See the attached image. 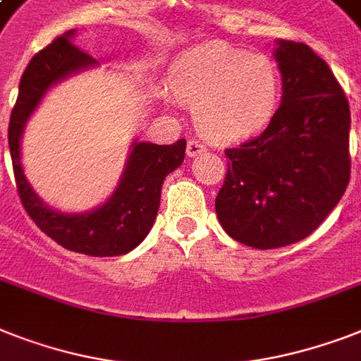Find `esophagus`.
<instances>
[{
    "label": "esophagus",
    "instance_id": "obj_1",
    "mask_svg": "<svg viewBox=\"0 0 361 361\" xmlns=\"http://www.w3.org/2000/svg\"><path fill=\"white\" fill-rule=\"evenodd\" d=\"M206 150H207L206 145H204V142H200V140L192 139L187 142V155H189V157H195V155L204 154Z\"/></svg>",
    "mask_w": 361,
    "mask_h": 361
}]
</instances>
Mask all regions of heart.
<instances>
[{"mask_svg":"<svg viewBox=\"0 0 361 361\" xmlns=\"http://www.w3.org/2000/svg\"><path fill=\"white\" fill-rule=\"evenodd\" d=\"M172 89L192 105L198 130L216 142L262 133L282 102V79L272 59L219 40L198 44L178 57Z\"/></svg>","mask_w":361,"mask_h":361,"instance_id":"1","label":"heart"}]
</instances>
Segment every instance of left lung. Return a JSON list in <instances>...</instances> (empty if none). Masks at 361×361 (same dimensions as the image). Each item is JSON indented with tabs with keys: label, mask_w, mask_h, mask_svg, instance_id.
<instances>
[{
	"label": "left lung",
	"mask_w": 361,
	"mask_h": 361,
	"mask_svg": "<svg viewBox=\"0 0 361 361\" xmlns=\"http://www.w3.org/2000/svg\"><path fill=\"white\" fill-rule=\"evenodd\" d=\"M282 105L259 137L228 148L215 200L228 235L259 250L302 241L338 206L350 180V109L310 46L278 40Z\"/></svg>",
	"instance_id": "8db88e82"
}]
</instances>
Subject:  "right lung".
<instances>
[{
    "mask_svg": "<svg viewBox=\"0 0 361 361\" xmlns=\"http://www.w3.org/2000/svg\"><path fill=\"white\" fill-rule=\"evenodd\" d=\"M74 35L72 29L55 38L29 61L23 72L18 99L8 122L14 178L23 209L61 247L96 257L122 256L139 247L154 226L163 181L183 163L187 142L180 139L174 145L163 146L133 140L124 174L107 202L87 213H61L46 206L23 174L20 145L29 116L49 87L98 64L94 57L72 42Z\"/></svg>",
    "mask_w": 361,
    "mask_h": 361,
    "instance_id": "1",
    "label": "right lung"
}]
</instances>
